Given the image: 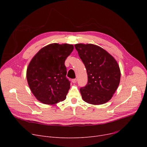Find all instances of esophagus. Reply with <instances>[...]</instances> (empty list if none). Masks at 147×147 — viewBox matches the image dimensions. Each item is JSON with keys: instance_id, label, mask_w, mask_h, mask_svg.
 <instances>
[{"instance_id": "esophagus-1", "label": "esophagus", "mask_w": 147, "mask_h": 147, "mask_svg": "<svg viewBox=\"0 0 147 147\" xmlns=\"http://www.w3.org/2000/svg\"><path fill=\"white\" fill-rule=\"evenodd\" d=\"M72 82L73 83H76L77 82V79H72Z\"/></svg>"}]
</instances>
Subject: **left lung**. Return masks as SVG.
<instances>
[{"mask_svg": "<svg viewBox=\"0 0 147 147\" xmlns=\"http://www.w3.org/2000/svg\"><path fill=\"white\" fill-rule=\"evenodd\" d=\"M88 73V83L80 89L86 102L100 105L107 102L117 90L120 70L115 59L102 48L92 44H76Z\"/></svg>", "mask_w": 147, "mask_h": 147, "instance_id": "left-lung-1", "label": "left lung"}]
</instances>
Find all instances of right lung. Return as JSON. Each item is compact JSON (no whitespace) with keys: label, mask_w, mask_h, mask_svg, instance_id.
Masks as SVG:
<instances>
[{"label":"right lung","mask_w":147,"mask_h":147,"mask_svg":"<svg viewBox=\"0 0 147 147\" xmlns=\"http://www.w3.org/2000/svg\"><path fill=\"white\" fill-rule=\"evenodd\" d=\"M72 45L50 44L33 58L27 69L28 86L40 102L53 105L66 98L70 82L67 78L66 58L73 51Z\"/></svg>","instance_id":"1"}]
</instances>
